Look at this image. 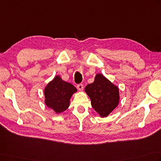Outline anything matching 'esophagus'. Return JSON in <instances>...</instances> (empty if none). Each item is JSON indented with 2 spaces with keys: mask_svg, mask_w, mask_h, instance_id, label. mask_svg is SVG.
<instances>
[{
  "mask_svg": "<svg viewBox=\"0 0 161 161\" xmlns=\"http://www.w3.org/2000/svg\"><path fill=\"white\" fill-rule=\"evenodd\" d=\"M77 89L80 90V91H82L83 89H84V86H83L82 84H79L77 86Z\"/></svg>",
  "mask_w": 161,
  "mask_h": 161,
  "instance_id": "esophagus-1",
  "label": "esophagus"
}]
</instances>
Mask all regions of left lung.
Returning a JSON list of instances; mask_svg holds the SVG:
<instances>
[{
    "mask_svg": "<svg viewBox=\"0 0 161 161\" xmlns=\"http://www.w3.org/2000/svg\"><path fill=\"white\" fill-rule=\"evenodd\" d=\"M91 106L101 117L108 116L119 102V88L102 74H97L93 83L85 87Z\"/></svg>",
    "mask_w": 161,
    "mask_h": 161,
    "instance_id": "8db88e82",
    "label": "left lung"
}]
</instances>
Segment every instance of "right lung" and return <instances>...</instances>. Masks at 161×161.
<instances>
[{"label": "right lung", "instance_id": "add662e5", "mask_svg": "<svg viewBox=\"0 0 161 161\" xmlns=\"http://www.w3.org/2000/svg\"><path fill=\"white\" fill-rule=\"evenodd\" d=\"M77 91L72 84L66 82L56 75L47 85L44 91L45 103L48 108L52 109L56 114H59L68 108L70 97Z\"/></svg>", "mask_w": 161, "mask_h": 161}]
</instances>
